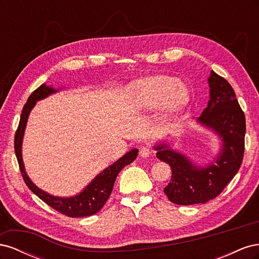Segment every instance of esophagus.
Masks as SVG:
<instances>
[{"instance_id": "obj_1", "label": "esophagus", "mask_w": 259, "mask_h": 259, "mask_svg": "<svg viewBox=\"0 0 259 259\" xmlns=\"http://www.w3.org/2000/svg\"><path fill=\"white\" fill-rule=\"evenodd\" d=\"M139 154H140V156H143V158H149V155L151 154L150 148L147 147V146L142 147V148H140V150H139Z\"/></svg>"}]
</instances>
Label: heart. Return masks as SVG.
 Returning <instances> with one entry per match:
<instances>
[{"mask_svg": "<svg viewBox=\"0 0 259 259\" xmlns=\"http://www.w3.org/2000/svg\"><path fill=\"white\" fill-rule=\"evenodd\" d=\"M127 95L137 109L162 104L164 117L183 110L190 101L189 90L175 77L167 75H151L133 82L127 88Z\"/></svg>", "mask_w": 259, "mask_h": 259, "instance_id": "b5f03b06", "label": "heart"}]
</instances>
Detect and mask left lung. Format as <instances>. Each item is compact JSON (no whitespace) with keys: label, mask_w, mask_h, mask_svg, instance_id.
Here are the masks:
<instances>
[{"label":"left lung","mask_w":259,"mask_h":259,"mask_svg":"<svg viewBox=\"0 0 259 259\" xmlns=\"http://www.w3.org/2000/svg\"><path fill=\"white\" fill-rule=\"evenodd\" d=\"M209 99L199 117H192L199 126L213 133L219 149L211 162L201 164L174 148L171 138L156 142V158L169 164L171 178L164 188L170 202L192 205L216 198L236 176L244 153L245 116L231 85L210 71L207 79Z\"/></svg>","instance_id":"obj_1"}]
</instances>
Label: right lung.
<instances>
[{
	"instance_id": "1",
	"label": "right lung",
	"mask_w": 259,
	"mask_h": 259,
	"mask_svg": "<svg viewBox=\"0 0 259 259\" xmlns=\"http://www.w3.org/2000/svg\"><path fill=\"white\" fill-rule=\"evenodd\" d=\"M62 90H65V86H60L58 89H54L52 85L43 83L40 88L36 89L30 97L28 98L26 105L23 106L19 126L17 128L16 135H15V153H16L17 160L19 163L20 171L22 174L23 180L29 187V189L35 195H37L46 204L58 210L59 213L65 214L69 217H85L96 214L99 209L105 205V203L109 199L113 189V185L119 175L121 169L128 165L137 158L138 149L134 148L128 152L122 155L119 160H116L111 165L106 167L103 171H100L98 175L95 176L92 182L83 188V190L75 195L71 197H58L53 195L49 192L42 190L38 188L29 175L27 174L25 164L22 160V142L25 136V131L28 123L30 112L35 107L37 101L45 99L53 94H56Z\"/></svg>"
}]
</instances>
